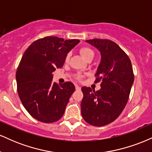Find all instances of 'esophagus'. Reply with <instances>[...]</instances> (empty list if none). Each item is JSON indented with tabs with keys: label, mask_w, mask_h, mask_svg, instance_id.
I'll return each mask as SVG.
<instances>
[{
	"label": "esophagus",
	"mask_w": 152,
	"mask_h": 152,
	"mask_svg": "<svg viewBox=\"0 0 152 152\" xmlns=\"http://www.w3.org/2000/svg\"><path fill=\"white\" fill-rule=\"evenodd\" d=\"M76 90H80L81 89V87L79 86H78V85H76Z\"/></svg>",
	"instance_id": "34e87169"
}]
</instances>
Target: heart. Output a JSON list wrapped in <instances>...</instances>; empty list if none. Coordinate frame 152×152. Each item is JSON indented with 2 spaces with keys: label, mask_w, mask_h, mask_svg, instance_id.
<instances>
[{
  "label": "heart",
  "mask_w": 152,
  "mask_h": 152,
  "mask_svg": "<svg viewBox=\"0 0 152 152\" xmlns=\"http://www.w3.org/2000/svg\"><path fill=\"white\" fill-rule=\"evenodd\" d=\"M79 52H80V54L81 55V56L83 57L85 60H88V59L89 58H93L94 57V55H95V53H94L93 49L88 46L81 47V48L79 49ZM69 58H70V53H67V55L66 56V58H65V62L66 63L69 62ZM83 78V76L81 74H78L77 76H76V79L79 80V81H81Z\"/></svg>",
  "instance_id": "heart-1"
}]
</instances>
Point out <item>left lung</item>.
Listing matches in <instances>:
<instances>
[{"label": "left lung", "instance_id": "8db88e82", "mask_svg": "<svg viewBox=\"0 0 152 152\" xmlns=\"http://www.w3.org/2000/svg\"><path fill=\"white\" fill-rule=\"evenodd\" d=\"M86 42L101 52L94 81L101 82V89L82 87L81 114L89 124L103 126L116 119L126 106L134 80L133 69L127 54L114 41L95 38Z\"/></svg>", "mask_w": 152, "mask_h": 152}]
</instances>
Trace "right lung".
Instances as JSON below:
<instances>
[{"mask_svg":"<svg viewBox=\"0 0 152 152\" xmlns=\"http://www.w3.org/2000/svg\"><path fill=\"white\" fill-rule=\"evenodd\" d=\"M79 41L46 36L33 42L23 55L15 75L17 91L25 109L38 121L53 123L64 115L75 86L71 82L54 83L52 73L62 67Z\"/></svg>","mask_w":152,"mask_h":152,"instance_id":"1","label":"right lung"}]
</instances>
